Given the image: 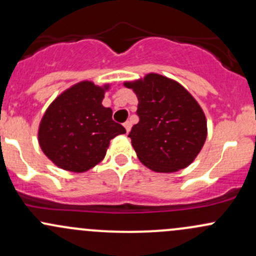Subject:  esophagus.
<instances>
[{
    "instance_id": "1",
    "label": "esophagus",
    "mask_w": 256,
    "mask_h": 256,
    "mask_svg": "<svg viewBox=\"0 0 256 256\" xmlns=\"http://www.w3.org/2000/svg\"><path fill=\"white\" fill-rule=\"evenodd\" d=\"M124 128H126V132H130V130H131V122H124Z\"/></svg>"
}]
</instances>
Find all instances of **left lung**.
<instances>
[{
    "label": "left lung",
    "mask_w": 256,
    "mask_h": 256,
    "mask_svg": "<svg viewBox=\"0 0 256 256\" xmlns=\"http://www.w3.org/2000/svg\"><path fill=\"white\" fill-rule=\"evenodd\" d=\"M138 100L140 122L128 137L143 165L156 172L187 168L206 140V119L192 94L159 74L125 82Z\"/></svg>",
    "instance_id": "obj_1"
}]
</instances>
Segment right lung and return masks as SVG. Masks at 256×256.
Returning <instances> with one entry per match:
<instances>
[{
  "label": "right lung",
  "instance_id": "obj_1",
  "mask_svg": "<svg viewBox=\"0 0 256 256\" xmlns=\"http://www.w3.org/2000/svg\"><path fill=\"white\" fill-rule=\"evenodd\" d=\"M108 85L82 81L56 98L38 128L41 150L57 166L84 172L106 156L109 142L126 130L102 106Z\"/></svg>",
  "mask_w": 256,
  "mask_h": 256
}]
</instances>
